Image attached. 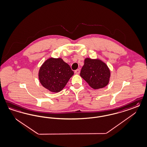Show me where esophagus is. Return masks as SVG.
<instances>
[{"mask_svg":"<svg viewBox=\"0 0 147 147\" xmlns=\"http://www.w3.org/2000/svg\"><path fill=\"white\" fill-rule=\"evenodd\" d=\"M75 73L76 74H79L80 73V69H77L75 71Z\"/></svg>","mask_w":147,"mask_h":147,"instance_id":"obj_1","label":"esophagus"}]
</instances>
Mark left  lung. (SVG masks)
Listing matches in <instances>:
<instances>
[{
	"label": "left lung",
	"instance_id": "left-lung-1",
	"mask_svg": "<svg viewBox=\"0 0 147 147\" xmlns=\"http://www.w3.org/2000/svg\"><path fill=\"white\" fill-rule=\"evenodd\" d=\"M80 76L92 88L98 89L108 84L110 71L107 65L101 60L86 58L81 69Z\"/></svg>",
	"mask_w": 147,
	"mask_h": 147
}]
</instances>
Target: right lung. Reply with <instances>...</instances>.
Listing matches in <instances>:
<instances>
[{"instance_id":"add662e5","label":"right lung","mask_w":147,"mask_h":147,"mask_svg":"<svg viewBox=\"0 0 147 147\" xmlns=\"http://www.w3.org/2000/svg\"><path fill=\"white\" fill-rule=\"evenodd\" d=\"M74 74L70 66L62 58H50L40 67L38 77L45 88L52 92H58Z\"/></svg>"}]
</instances>
